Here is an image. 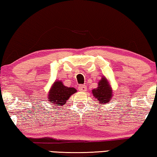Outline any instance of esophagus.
I'll use <instances>...</instances> for the list:
<instances>
[{"instance_id":"34e87169","label":"esophagus","mask_w":157,"mask_h":157,"mask_svg":"<svg viewBox=\"0 0 157 157\" xmlns=\"http://www.w3.org/2000/svg\"><path fill=\"white\" fill-rule=\"evenodd\" d=\"M86 89L87 87L85 85H81L78 87V90L81 91V92H84V91L86 90Z\"/></svg>"}]
</instances>
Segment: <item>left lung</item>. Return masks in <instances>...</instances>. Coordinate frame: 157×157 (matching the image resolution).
Returning <instances> with one entry per match:
<instances>
[{"label":"left lung","instance_id":"left-lung-1","mask_svg":"<svg viewBox=\"0 0 157 157\" xmlns=\"http://www.w3.org/2000/svg\"><path fill=\"white\" fill-rule=\"evenodd\" d=\"M92 94L94 98L97 99L100 105L110 102L113 96V91L109 81L105 76H102V79L98 82V88L93 89Z\"/></svg>","mask_w":157,"mask_h":157}]
</instances>
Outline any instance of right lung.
<instances>
[{
  "label": "right lung",
  "instance_id": "1",
  "mask_svg": "<svg viewBox=\"0 0 157 157\" xmlns=\"http://www.w3.org/2000/svg\"><path fill=\"white\" fill-rule=\"evenodd\" d=\"M74 88L64 86L61 81H55L48 93V101L55 106L62 107L71 95L76 92Z\"/></svg>",
  "mask_w": 157,
  "mask_h": 157
}]
</instances>
